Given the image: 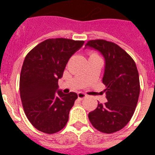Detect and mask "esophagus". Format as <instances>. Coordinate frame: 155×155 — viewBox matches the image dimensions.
Here are the masks:
<instances>
[{
  "mask_svg": "<svg viewBox=\"0 0 155 155\" xmlns=\"http://www.w3.org/2000/svg\"><path fill=\"white\" fill-rule=\"evenodd\" d=\"M86 96H87L86 94H84L83 92H79V93H78V98L81 99V100H83V99H84Z\"/></svg>",
  "mask_w": 155,
  "mask_h": 155,
  "instance_id": "obj_1",
  "label": "esophagus"
}]
</instances>
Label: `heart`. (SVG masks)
I'll use <instances>...</instances> for the list:
<instances>
[{
	"label": "heart",
	"mask_w": 155,
	"mask_h": 155,
	"mask_svg": "<svg viewBox=\"0 0 155 155\" xmlns=\"http://www.w3.org/2000/svg\"><path fill=\"white\" fill-rule=\"evenodd\" d=\"M91 55H95V54H91Z\"/></svg>",
	"instance_id": "b5f03b06"
}]
</instances>
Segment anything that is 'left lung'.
I'll list each match as a JSON object with an SVG mask.
<instances>
[{
    "label": "left lung",
    "mask_w": 155,
    "mask_h": 155,
    "mask_svg": "<svg viewBox=\"0 0 155 155\" xmlns=\"http://www.w3.org/2000/svg\"><path fill=\"white\" fill-rule=\"evenodd\" d=\"M87 47L100 51L104 58L102 81L107 99L89 113V120L99 131L114 133L123 129L134 113L140 91L139 72L130 54L113 42L93 40L86 43Z\"/></svg>",
    "instance_id": "1"
}]
</instances>
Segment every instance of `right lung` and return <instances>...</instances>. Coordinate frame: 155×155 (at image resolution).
Masks as SVG:
<instances>
[{"label": "right lung", "instance_id": "obj_1", "mask_svg": "<svg viewBox=\"0 0 155 155\" xmlns=\"http://www.w3.org/2000/svg\"><path fill=\"white\" fill-rule=\"evenodd\" d=\"M84 41L48 39L26 54L20 76V94L25 114L38 130L54 134L61 130L78 95L58 90L69 59Z\"/></svg>", "mask_w": 155, "mask_h": 155}]
</instances>
